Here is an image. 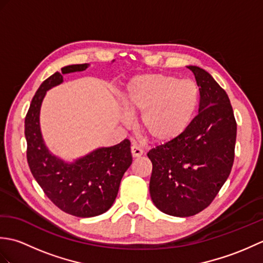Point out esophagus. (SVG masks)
Wrapping results in <instances>:
<instances>
[{"instance_id":"34e87169","label":"esophagus","mask_w":263,"mask_h":263,"mask_svg":"<svg viewBox=\"0 0 263 263\" xmlns=\"http://www.w3.org/2000/svg\"><path fill=\"white\" fill-rule=\"evenodd\" d=\"M131 153H132V156L135 158H138V157H141V156L143 155V150L138 146L137 143H132L131 146Z\"/></svg>"}]
</instances>
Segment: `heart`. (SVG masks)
Segmentation results:
<instances>
[{"label": "heart", "instance_id": "b5f03b06", "mask_svg": "<svg viewBox=\"0 0 263 263\" xmlns=\"http://www.w3.org/2000/svg\"><path fill=\"white\" fill-rule=\"evenodd\" d=\"M122 99L128 111L140 113L139 124L152 140L168 142L182 135L192 121L199 90L190 80L142 74L127 82Z\"/></svg>", "mask_w": 263, "mask_h": 263}]
</instances>
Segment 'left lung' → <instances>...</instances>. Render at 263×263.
I'll return each mask as SVG.
<instances>
[{
  "label": "left lung",
  "instance_id": "1",
  "mask_svg": "<svg viewBox=\"0 0 263 263\" xmlns=\"http://www.w3.org/2000/svg\"><path fill=\"white\" fill-rule=\"evenodd\" d=\"M200 92L199 114L182 135L149 150V192L164 214L190 217L208 206L231 174L236 121L226 91L208 72L190 65Z\"/></svg>",
  "mask_w": 263,
  "mask_h": 263
}]
</instances>
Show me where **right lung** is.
<instances>
[{"mask_svg": "<svg viewBox=\"0 0 263 263\" xmlns=\"http://www.w3.org/2000/svg\"><path fill=\"white\" fill-rule=\"evenodd\" d=\"M85 64L64 66L44 81L33 96L25 119L27 160L31 174L48 199L76 217H95L107 211L116 199L120 183L132 164L131 143L125 139L113 147L99 148L74 163H64L44 143L39 111L45 93L63 82V74L83 71Z\"/></svg>", "mask_w": 263, "mask_h": 263, "instance_id": "right-lung-1", "label": "right lung"}]
</instances>
